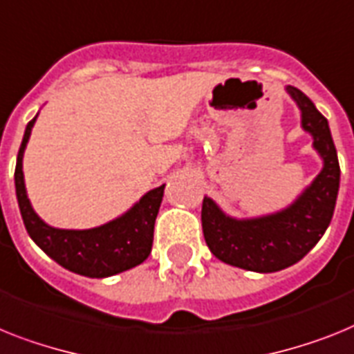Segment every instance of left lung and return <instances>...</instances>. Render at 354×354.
I'll use <instances>...</instances> for the list:
<instances>
[{"instance_id":"1","label":"left lung","mask_w":354,"mask_h":354,"mask_svg":"<svg viewBox=\"0 0 354 354\" xmlns=\"http://www.w3.org/2000/svg\"><path fill=\"white\" fill-rule=\"evenodd\" d=\"M301 109L302 129L313 136L322 171L290 207L261 218H230L203 198L201 225L207 246L219 261L248 272L272 273L299 263L329 227L340 185V165L328 120L301 90L286 86Z\"/></svg>"}]
</instances>
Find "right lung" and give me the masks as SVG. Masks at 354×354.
Segmentation results:
<instances>
[{"label":"right lung","mask_w":354,"mask_h":354,"mask_svg":"<svg viewBox=\"0 0 354 354\" xmlns=\"http://www.w3.org/2000/svg\"><path fill=\"white\" fill-rule=\"evenodd\" d=\"M35 118L37 115L26 124L14 172L17 203L28 236L62 268L84 277H109L144 263L151 254L154 221L158 216L165 185L156 187L144 194L140 201L133 205L126 214H122L120 218L100 227L88 230H64L50 227L32 209L23 176V154Z\"/></svg>","instance_id":"right-lung-1"}]
</instances>
